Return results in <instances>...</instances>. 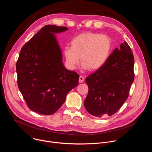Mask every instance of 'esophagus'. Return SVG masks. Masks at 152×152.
Masks as SVG:
<instances>
[{"mask_svg":"<svg viewBox=\"0 0 152 152\" xmlns=\"http://www.w3.org/2000/svg\"><path fill=\"white\" fill-rule=\"evenodd\" d=\"M84 80H85L84 77H83L82 76H80L79 77V83H82V82H83L84 81Z\"/></svg>","mask_w":152,"mask_h":152,"instance_id":"esophagus-1","label":"esophagus"}]
</instances>
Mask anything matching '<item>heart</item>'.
<instances>
[{"mask_svg": "<svg viewBox=\"0 0 152 152\" xmlns=\"http://www.w3.org/2000/svg\"><path fill=\"white\" fill-rule=\"evenodd\" d=\"M70 48L66 47L64 56L69 69H75L81 62L84 69L94 72L102 68L111 54L113 42L106 35L85 32L72 38Z\"/></svg>", "mask_w": 152, "mask_h": 152, "instance_id": "obj_1", "label": "heart"}]
</instances>
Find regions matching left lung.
<instances>
[{"mask_svg":"<svg viewBox=\"0 0 152 152\" xmlns=\"http://www.w3.org/2000/svg\"><path fill=\"white\" fill-rule=\"evenodd\" d=\"M134 57L126 41L113 51L104 66L86 77L88 93L83 104L97 117L111 116L127 100L134 80Z\"/></svg>","mask_w":152,"mask_h":152,"instance_id":"8db88e82","label":"left lung"}]
</instances>
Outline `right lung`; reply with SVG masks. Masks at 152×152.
Instances as JSON below:
<instances>
[{
	"label": "right lung",
	"instance_id": "add662e5",
	"mask_svg": "<svg viewBox=\"0 0 152 152\" xmlns=\"http://www.w3.org/2000/svg\"><path fill=\"white\" fill-rule=\"evenodd\" d=\"M67 27L46 25L22 47L16 63L17 84L28 107L42 115L56 112L79 75L65 68L54 34Z\"/></svg>",
	"mask_w": 152,
	"mask_h": 152
}]
</instances>
